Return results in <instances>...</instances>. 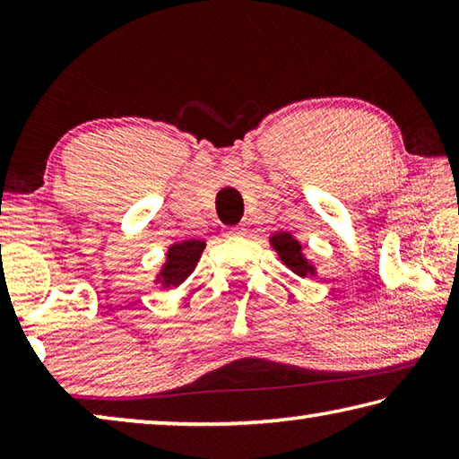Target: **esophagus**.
Returning a JSON list of instances; mask_svg holds the SVG:
<instances>
[{"label": "esophagus", "instance_id": "obj_1", "mask_svg": "<svg viewBox=\"0 0 459 459\" xmlns=\"http://www.w3.org/2000/svg\"><path fill=\"white\" fill-rule=\"evenodd\" d=\"M247 235V229L245 227H232L227 229V237L229 238H238V237H245Z\"/></svg>", "mask_w": 459, "mask_h": 459}]
</instances>
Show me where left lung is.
<instances>
[{
    "instance_id": "1",
    "label": "left lung",
    "mask_w": 459,
    "mask_h": 459,
    "mask_svg": "<svg viewBox=\"0 0 459 459\" xmlns=\"http://www.w3.org/2000/svg\"><path fill=\"white\" fill-rule=\"evenodd\" d=\"M271 245H273L279 257H281V261L293 271V273H298L301 277L314 275L312 263L304 259V255H301V245L290 235V232L273 235L271 237Z\"/></svg>"
}]
</instances>
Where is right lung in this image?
<instances>
[{"mask_svg": "<svg viewBox=\"0 0 459 459\" xmlns=\"http://www.w3.org/2000/svg\"><path fill=\"white\" fill-rule=\"evenodd\" d=\"M202 251H204V240H182V243H176L169 247L168 251V261L161 271V279H164L166 287H178L186 277H188L196 263L200 259Z\"/></svg>", "mask_w": 459, "mask_h": 459, "instance_id": "1", "label": "right lung"}]
</instances>
